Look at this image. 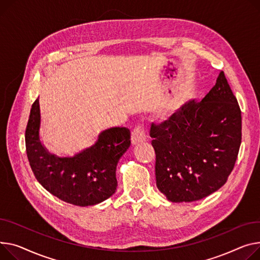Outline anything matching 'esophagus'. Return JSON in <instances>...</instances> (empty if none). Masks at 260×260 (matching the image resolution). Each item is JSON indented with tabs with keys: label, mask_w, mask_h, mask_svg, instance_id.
I'll list each match as a JSON object with an SVG mask.
<instances>
[{
	"label": "esophagus",
	"mask_w": 260,
	"mask_h": 260,
	"mask_svg": "<svg viewBox=\"0 0 260 260\" xmlns=\"http://www.w3.org/2000/svg\"><path fill=\"white\" fill-rule=\"evenodd\" d=\"M146 140V131L142 124H138L132 132V144L136 145Z\"/></svg>",
	"instance_id": "1"
}]
</instances>
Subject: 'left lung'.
Listing matches in <instances>:
<instances>
[{"instance_id": "left-lung-1", "label": "left lung", "mask_w": 260, "mask_h": 260, "mask_svg": "<svg viewBox=\"0 0 260 260\" xmlns=\"http://www.w3.org/2000/svg\"><path fill=\"white\" fill-rule=\"evenodd\" d=\"M155 183L175 203L208 197L227 182L241 143V112L223 72L202 101L151 123Z\"/></svg>"}]
</instances>
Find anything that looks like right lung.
Wrapping results in <instances>:
<instances>
[{"mask_svg": "<svg viewBox=\"0 0 260 260\" xmlns=\"http://www.w3.org/2000/svg\"><path fill=\"white\" fill-rule=\"evenodd\" d=\"M40 125L38 98L30 111L25 141L31 169L46 190L66 203L80 207L99 204L115 193L117 163L131 145L128 128L103 131L93 146L72 158H59L42 144Z\"/></svg>", "mask_w": 260, "mask_h": 260, "instance_id": "obj_1", "label": "right lung"}]
</instances>
